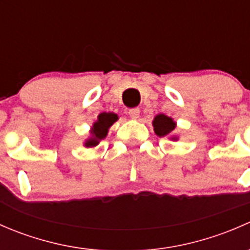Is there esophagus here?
Segmentation results:
<instances>
[{
	"label": "esophagus",
	"mask_w": 250,
	"mask_h": 250,
	"mask_svg": "<svg viewBox=\"0 0 250 250\" xmlns=\"http://www.w3.org/2000/svg\"><path fill=\"white\" fill-rule=\"evenodd\" d=\"M128 113H129V116L133 118V120H137V118H139L140 110L138 109V107H134V109H129Z\"/></svg>",
	"instance_id": "esophagus-1"
}]
</instances>
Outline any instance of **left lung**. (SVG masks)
I'll use <instances>...</instances> for the list:
<instances>
[{"label": "left lung", "instance_id": "obj_1", "mask_svg": "<svg viewBox=\"0 0 250 250\" xmlns=\"http://www.w3.org/2000/svg\"><path fill=\"white\" fill-rule=\"evenodd\" d=\"M152 125L156 135H158V137H169L172 141L179 139V137H176V135H172L176 127V122L169 116L165 115V113H158L153 118Z\"/></svg>", "mask_w": 250, "mask_h": 250}]
</instances>
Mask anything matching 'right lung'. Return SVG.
Masks as SVG:
<instances>
[{
    "mask_svg": "<svg viewBox=\"0 0 250 250\" xmlns=\"http://www.w3.org/2000/svg\"><path fill=\"white\" fill-rule=\"evenodd\" d=\"M118 120V116L113 112H103L98 116V120L93 123V125L90 127V135L89 138H87L83 144V146L85 147H95V146L99 145V143L103 139H105L109 133V129L111 125Z\"/></svg>",
    "mask_w": 250,
    "mask_h": 250,
    "instance_id": "add662e5",
    "label": "right lung"
}]
</instances>
